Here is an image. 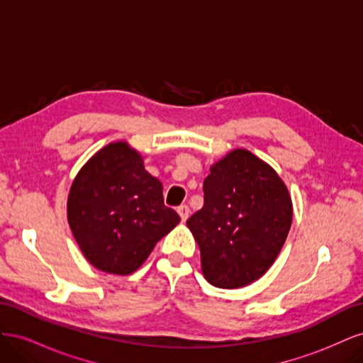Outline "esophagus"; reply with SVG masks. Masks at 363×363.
Listing matches in <instances>:
<instances>
[{"mask_svg":"<svg viewBox=\"0 0 363 363\" xmlns=\"http://www.w3.org/2000/svg\"><path fill=\"white\" fill-rule=\"evenodd\" d=\"M177 212H179V215H180V218H182V221H186V219L189 218V207L186 206V204L179 206V207H177Z\"/></svg>","mask_w":363,"mask_h":363,"instance_id":"1","label":"esophagus"}]
</instances>
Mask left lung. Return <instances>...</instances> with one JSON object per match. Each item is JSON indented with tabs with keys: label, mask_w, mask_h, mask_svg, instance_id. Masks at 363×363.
<instances>
[{
	"label": "left lung",
	"mask_w": 363,
	"mask_h": 363,
	"mask_svg": "<svg viewBox=\"0 0 363 363\" xmlns=\"http://www.w3.org/2000/svg\"><path fill=\"white\" fill-rule=\"evenodd\" d=\"M203 192V207L186 221L203 274L218 288L247 286L269 269L289 233L286 186L252 152L235 150L211 168Z\"/></svg>",
	"instance_id": "obj_1"
}]
</instances>
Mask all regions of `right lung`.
I'll use <instances>...</instances> for the list:
<instances>
[{"label": "right lung", "mask_w": 363, "mask_h": 363, "mask_svg": "<svg viewBox=\"0 0 363 363\" xmlns=\"http://www.w3.org/2000/svg\"><path fill=\"white\" fill-rule=\"evenodd\" d=\"M68 221L84 257L111 274L135 272L159 240L180 223L163 204L162 183L125 142L108 144L71 186Z\"/></svg>", "instance_id": "add662e5"}]
</instances>
